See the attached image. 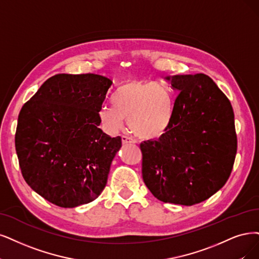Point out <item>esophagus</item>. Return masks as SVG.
Segmentation results:
<instances>
[{
	"mask_svg": "<svg viewBox=\"0 0 259 259\" xmlns=\"http://www.w3.org/2000/svg\"><path fill=\"white\" fill-rule=\"evenodd\" d=\"M121 142H122V144H135V143H137V141L135 139H132L128 136H122Z\"/></svg>",
	"mask_w": 259,
	"mask_h": 259,
	"instance_id": "34e87169",
	"label": "esophagus"
}]
</instances>
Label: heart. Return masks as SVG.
<instances>
[{
	"mask_svg": "<svg viewBox=\"0 0 259 259\" xmlns=\"http://www.w3.org/2000/svg\"><path fill=\"white\" fill-rule=\"evenodd\" d=\"M113 104L105 105L99 112L102 124L110 132L118 130L126 118L137 136L157 139L164 135L173 118V95L156 82L130 80L122 83L113 94Z\"/></svg>",
	"mask_w": 259,
	"mask_h": 259,
	"instance_id": "obj_1",
	"label": "heart"
}]
</instances>
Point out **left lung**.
Instances as JSON below:
<instances>
[{
	"label": "left lung",
	"instance_id": "left-lung-1",
	"mask_svg": "<svg viewBox=\"0 0 259 259\" xmlns=\"http://www.w3.org/2000/svg\"><path fill=\"white\" fill-rule=\"evenodd\" d=\"M179 92L160 139L140 145L143 180L161 202L192 206L221 189L233 170L237 135L231 101L204 73L168 76Z\"/></svg>",
	"mask_w": 259,
	"mask_h": 259
}]
</instances>
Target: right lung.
Wrapping results in <instances>:
<instances>
[{"label": "right lung", "instance_id": "right-lung-1", "mask_svg": "<svg viewBox=\"0 0 259 259\" xmlns=\"http://www.w3.org/2000/svg\"><path fill=\"white\" fill-rule=\"evenodd\" d=\"M105 76L55 74L19 113L15 145L26 184L48 202L73 208L93 202L107 185L121 138L98 128L111 89Z\"/></svg>", "mask_w": 259, "mask_h": 259}]
</instances>
